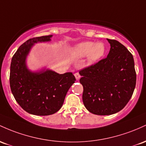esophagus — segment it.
Returning <instances> with one entry per match:
<instances>
[{"instance_id": "34e87169", "label": "esophagus", "mask_w": 146, "mask_h": 146, "mask_svg": "<svg viewBox=\"0 0 146 146\" xmlns=\"http://www.w3.org/2000/svg\"><path fill=\"white\" fill-rule=\"evenodd\" d=\"M74 76H75V78H76V80H78L80 78H81V75H80V74L78 72H76L74 74Z\"/></svg>"}]
</instances>
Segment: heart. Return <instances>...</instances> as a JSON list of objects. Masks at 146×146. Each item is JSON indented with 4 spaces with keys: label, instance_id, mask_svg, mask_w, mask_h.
<instances>
[{
    "label": "heart",
    "instance_id": "obj_1",
    "mask_svg": "<svg viewBox=\"0 0 146 146\" xmlns=\"http://www.w3.org/2000/svg\"><path fill=\"white\" fill-rule=\"evenodd\" d=\"M106 52V46L103 42L85 41L75 45L72 49V54L78 58L88 56L89 63H93L101 59Z\"/></svg>",
    "mask_w": 146,
    "mask_h": 146
}]
</instances>
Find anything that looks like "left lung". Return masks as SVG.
<instances>
[{
    "label": "left lung",
    "instance_id": "1",
    "mask_svg": "<svg viewBox=\"0 0 146 146\" xmlns=\"http://www.w3.org/2000/svg\"><path fill=\"white\" fill-rule=\"evenodd\" d=\"M107 40L110 44L108 56L79 72L83 104L97 115L121 110L132 97L137 80L132 54L117 40Z\"/></svg>",
    "mask_w": 146,
    "mask_h": 146
}]
</instances>
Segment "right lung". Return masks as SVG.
Returning <instances> with one entry per match:
<instances>
[{
  "mask_svg": "<svg viewBox=\"0 0 146 146\" xmlns=\"http://www.w3.org/2000/svg\"><path fill=\"white\" fill-rule=\"evenodd\" d=\"M52 35L29 39L19 47L11 58L9 83L16 102L29 114L47 116L58 112L67 92L76 81L72 72L63 74L52 70L34 72L27 68L26 58L38 42L50 41Z\"/></svg>",
  "mask_w": 146,
  "mask_h": 146,
  "instance_id": "1",
  "label": "right lung"
}]
</instances>
